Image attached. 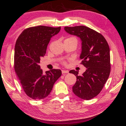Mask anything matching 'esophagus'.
<instances>
[{"label": "esophagus", "mask_w": 126, "mask_h": 126, "mask_svg": "<svg viewBox=\"0 0 126 126\" xmlns=\"http://www.w3.org/2000/svg\"><path fill=\"white\" fill-rule=\"evenodd\" d=\"M69 73V71L68 70H62V73L63 74H64V73Z\"/></svg>", "instance_id": "obj_1"}]
</instances>
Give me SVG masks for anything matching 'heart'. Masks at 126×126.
Returning <instances> with one entry per match:
<instances>
[{"mask_svg":"<svg viewBox=\"0 0 126 126\" xmlns=\"http://www.w3.org/2000/svg\"><path fill=\"white\" fill-rule=\"evenodd\" d=\"M67 39H75V40L77 42V39L75 37H69V38H67ZM63 63H64V64H65V61H63Z\"/></svg>","mask_w":126,"mask_h":126,"instance_id":"b5f03b06","label":"heart"}]
</instances>
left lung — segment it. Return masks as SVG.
<instances>
[{
    "mask_svg": "<svg viewBox=\"0 0 126 126\" xmlns=\"http://www.w3.org/2000/svg\"><path fill=\"white\" fill-rule=\"evenodd\" d=\"M64 29L68 33L80 38L82 41L81 63L87 68L81 76H79V72L75 70L69 72L77 78L72 90L81 99L90 100L99 94L110 76L109 46L100 33L88 27H65Z\"/></svg>",
    "mask_w": 126,
    "mask_h": 126,
    "instance_id": "1",
    "label": "left lung"
}]
</instances>
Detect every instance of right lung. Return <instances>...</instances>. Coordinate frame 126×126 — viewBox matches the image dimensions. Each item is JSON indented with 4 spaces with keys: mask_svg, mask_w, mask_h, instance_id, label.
Segmentation results:
<instances>
[{
    "mask_svg": "<svg viewBox=\"0 0 126 126\" xmlns=\"http://www.w3.org/2000/svg\"><path fill=\"white\" fill-rule=\"evenodd\" d=\"M61 27L45 26L29 27L20 34L15 46L14 68L24 92L34 100L47 97L54 84L61 76L60 69H51L43 74L40 58L46 54L51 38Z\"/></svg>",
    "mask_w": 126,
    "mask_h": 126,
    "instance_id": "right-lung-1",
    "label": "right lung"
}]
</instances>
